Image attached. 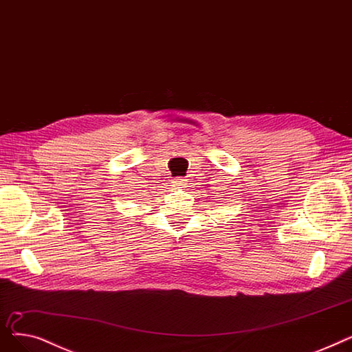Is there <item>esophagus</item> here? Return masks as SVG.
<instances>
[{
    "mask_svg": "<svg viewBox=\"0 0 352 352\" xmlns=\"http://www.w3.org/2000/svg\"><path fill=\"white\" fill-rule=\"evenodd\" d=\"M185 182L186 180H183V179H175L172 183H173V186H176V188H183V186H185Z\"/></svg>",
    "mask_w": 352,
    "mask_h": 352,
    "instance_id": "1",
    "label": "esophagus"
}]
</instances>
